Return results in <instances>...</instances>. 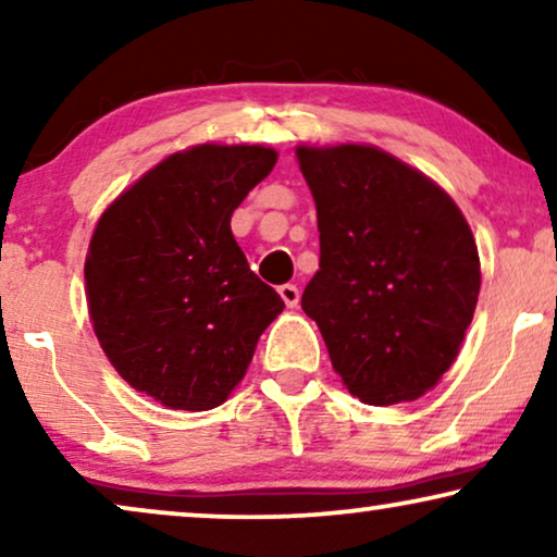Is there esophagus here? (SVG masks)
I'll return each mask as SVG.
<instances>
[{"label": "esophagus", "mask_w": 557, "mask_h": 557, "mask_svg": "<svg viewBox=\"0 0 557 557\" xmlns=\"http://www.w3.org/2000/svg\"><path fill=\"white\" fill-rule=\"evenodd\" d=\"M278 294H281V299H284V304H286L288 309H294L296 304H299V288H296L294 284L278 286Z\"/></svg>", "instance_id": "1"}]
</instances>
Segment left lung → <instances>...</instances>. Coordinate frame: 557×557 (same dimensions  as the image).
<instances>
[{"instance_id": "left-lung-1", "label": "left lung", "mask_w": 557, "mask_h": 557, "mask_svg": "<svg viewBox=\"0 0 557 557\" xmlns=\"http://www.w3.org/2000/svg\"><path fill=\"white\" fill-rule=\"evenodd\" d=\"M317 202L319 271L301 296L332 368L370 406L421 398L451 368L482 271L456 202L368 144L296 149Z\"/></svg>"}]
</instances>
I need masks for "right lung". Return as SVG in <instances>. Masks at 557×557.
<instances>
[{
	"label": "right lung",
	"instance_id": "1",
	"mask_svg": "<svg viewBox=\"0 0 557 557\" xmlns=\"http://www.w3.org/2000/svg\"><path fill=\"white\" fill-rule=\"evenodd\" d=\"M276 159L256 144L177 151L98 220L86 258L94 332L119 375L166 408L225 403L284 311L231 231Z\"/></svg>",
	"mask_w": 557,
	"mask_h": 557
}]
</instances>
